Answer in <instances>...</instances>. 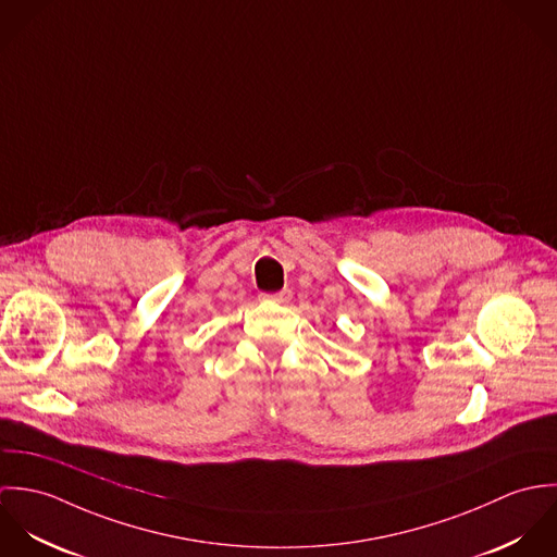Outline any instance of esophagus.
I'll return each mask as SVG.
<instances>
[{"label":"esophagus","instance_id":"obj_1","mask_svg":"<svg viewBox=\"0 0 557 557\" xmlns=\"http://www.w3.org/2000/svg\"><path fill=\"white\" fill-rule=\"evenodd\" d=\"M261 298L270 300V302H278V305H287L292 300V289H281L276 294H263Z\"/></svg>","mask_w":557,"mask_h":557}]
</instances>
